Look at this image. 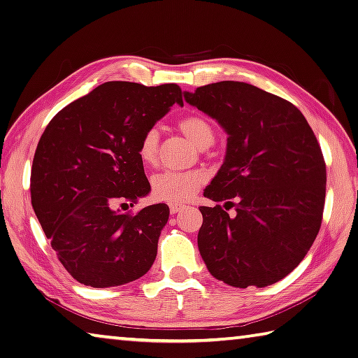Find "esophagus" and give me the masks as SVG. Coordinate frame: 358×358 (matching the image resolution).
<instances>
[{
    "label": "esophagus",
    "instance_id": "obj_1",
    "mask_svg": "<svg viewBox=\"0 0 358 358\" xmlns=\"http://www.w3.org/2000/svg\"><path fill=\"white\" fill-rule=\"evenodd\" d=\"M180 206H170V213L171 215H176L178 213V211H180Z\"/></svg>",
    "mask_w": 358,
    "mask_h": 358
}]
</instances>
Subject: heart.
Instances as JSON below:
<instances>
[{
    "mask_svg": "<svg viewBox=\"0 0 358 358\" xmlns=\"http://www.w3.org/2000/svg\"><path fill=\"white\" fill-rule=\"evenodd\" d=\"M179 129L198 148H207L215 141V128L206 115L193 113L187 114L178 123ZM159 133L150 128L142 134L137 145V156L143 165L157 162ZM206 182V174L201 171H164L151 180V193L157 201L169 203H182L192 199Z\"/></svg>",
    "mask_w": 358,
    "mask_h": 358,
    "instance_id": "b5f03b06",
    "label": "heart"
}]
</instances>
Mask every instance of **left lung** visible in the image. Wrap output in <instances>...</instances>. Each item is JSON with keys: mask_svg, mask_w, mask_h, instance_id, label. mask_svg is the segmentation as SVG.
Listing matches in <instances>:
<instances>
[{"mask_svg": "<svg viewBox=\"0 0 358 358\" xmlns=\"http://www.w3.org/2000/svg\"><path fill=\"white\" fill-rule=\"evenodd\" d=\"M185 100L229 134L224 164L203 189L225 210L199 208L201 257L229 286H271L300 264L322 227L326 164L317 137L295 105L249 83L206 85Z\"/></svg>", "mask_w": 358, "mask_h": 358, "instance_id": "left-lung-1", "label": "left lung"}]
</instances>
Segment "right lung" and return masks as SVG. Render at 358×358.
Wrapping results in <instances>:
<instances>
[{"instance_id": "right-lung-1", "label": "right lung", "mask_w": 358, "mask_h": 358, "mask_svg": "<svg viewBox=\"0 0 358 358\" xmlns=\"http://www.w3.org/2000/svg\"><path fill=\"white\" fill-rule=\"evenodd\" d=\"M174 103L184 105L176 83L106 82L58 111L40 137L32 207L63 267L85 286H122L156 259L169 206L117 207L150 193L137 145Z\"/></svg>"}]
</instances>
